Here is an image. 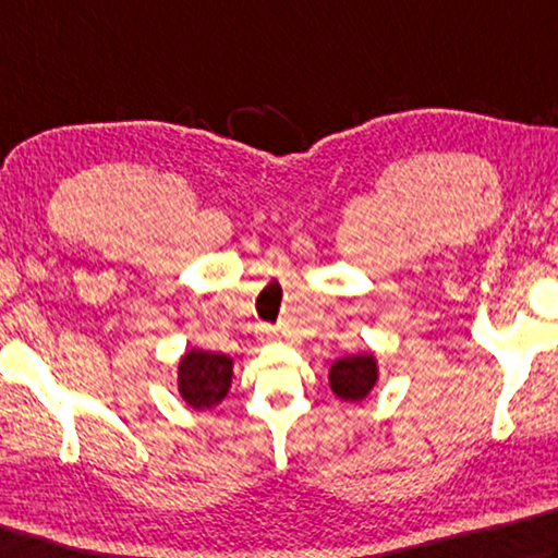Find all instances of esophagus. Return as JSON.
I'll return each mask as SVG.
<instances>
[{"mask_svg":"<svg viewBox=\"0 0 558 558\" xmlns=\"http://www.w3.org/2000/svg\"><path fill=\"white\" fill-rule=\"evenodd\" d=\"M260 337H266V339H270V337H276V329H272V327H268V324H263V327H260Z\"/></svg>","mask_w":558,"mask_h":558,"instance_id":"34e87169","label":"esophagus"}]
</instances>
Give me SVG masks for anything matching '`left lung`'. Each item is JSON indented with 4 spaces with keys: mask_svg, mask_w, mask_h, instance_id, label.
Wrapping results in <instances>:
<instances>
[{
    "mask_svg": "<svg viewBox=\"0 0 558 558\" xmlns=\"http://www.w3.org/2000/svg\"><path fill=\"white\" fill-rule=\"evenodd\" d=\"M378 368L376 359L371 353H359V356H347L333 363L329 371V385L331 390L339 395L341 400H363L376 385Z\"/></svg>",
    "mask_w": 558,
    "mask_h": 558,
    "instance_id": "8db88e82",
    "label": "left lung"
}]
</instances>
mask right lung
Listing matches in <instances>:
<instances>
[{"label": "right lung", "mask_w": 558, "mask_h": 558, "mask_svg": "<svg viewBox=\"0 0 558 558\" xmlns=\"http://www.w3.org/2000/svg\"><path fill=\"white\" fill-rule=\"evenodd\" d=\"M180 395L190 408L209 410L227 398L231 385V359L225 353H209L192 349L180 361L178 368Z\"/></svg>", "instance_id": "right-lung-1"}]
</instances>
